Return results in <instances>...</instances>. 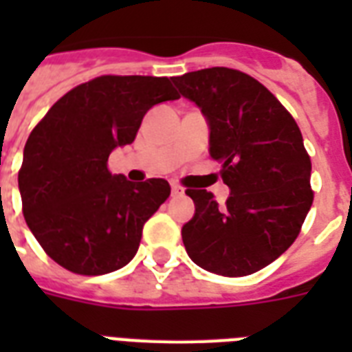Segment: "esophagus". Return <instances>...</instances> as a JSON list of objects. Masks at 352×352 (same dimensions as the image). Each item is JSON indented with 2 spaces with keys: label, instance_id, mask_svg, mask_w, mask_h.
Listing matches in <instances>:
<instances>
[{
  "label": "esophagus",
  "instance_id": "1",
  "mask_svg": "<svg viewBox=\"0 0 352 352\" xmlns=\"http://www.w3.org/2000/svg\"><path fill=\"white\" fill-rule=\"evenodd\" d=\"M182 193H184V190L179 184H171V195H182Z\"/></svg>",
  "mask_w": 352,
  "mask_h": 352
}]
</instances>
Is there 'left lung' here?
Here are the masks:
<instances>
[{
  "label": "left lung",
  "instance_id": "1",
  "mask_svg": "<svg viewBox=\"0 0 352 352\" xmlns=\"http://www.w3.org/2000/svg\"><path fill=\"white\" fill-rule=\"evenodd\" d=\"M173 84L208 122L210 157L230 188L226 206L206 190H186L195 214L182 226L184 248L208 272H257L294 243L311 210V159L300 127L265 85L235 69H201Z\"/></svg>",
  "mask_w": 352,
  "mask_h": 352
}]
</instances>
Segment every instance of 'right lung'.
I'll return each mask as SVG.
<instances>
[{"label": "right lung", "mask_w": 352, "mask_h": 352, "mask_svg": "<svg viewBox=\"0 0 352 352\" xmlns=\"http://www.w3.org/2000/svg\"><path fill=\"white\" fill-rule=\"evenodd\" d=\"M179 93L159 76H98L63 95L32 129L18 173L23 215L47 256L74 274L126 267L144 223L170 197L164 179L111 175L113 149L131 144L144 115Z\"/></svg>", "instance_id": "right-lung-1"}]
</instances>
